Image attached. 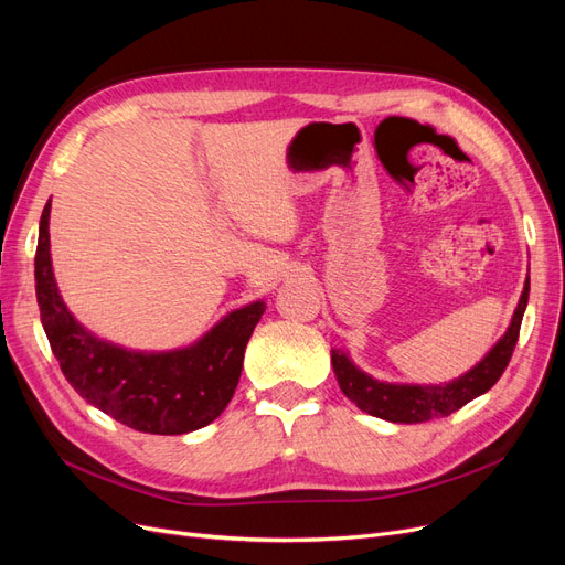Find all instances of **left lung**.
Listing matches in <instances>:
<instances>
[{"label":"left lung","mask_w":565,"mask_h":565,"mask_svg":"<svg viewBox=\"0 0 565 565\" xmlns=\"http://www.w3.org/2000/svg\"><path fill=\"white\" fill-rule=\"evenodd\" d=\"M527 292H530V280H525L516 313L511 318V324L504 332V337L490 349V353L481 363L471 367L467 374H461V377L448 384H429V386L388 384V382L372 380L370 374L358 370L349 361L347 353L332 351V367L337 374L339 388L344 391V396L361 407L363 413L386 422L419 424V422L452 415L455 409L465 407L469 401L481 396V393L492 388L494 382L502 377V372L511 361V353L516 349L523 311L527 306Z\"/></svg>","instance_id":"left-lung-1"}]
</instances>
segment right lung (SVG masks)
<instances>
[{
	"mask_svg": "<svg viewBox=\"0 0 565 565\" xmlns=\"http://www.w3.org/2000/svg\"><path fill=\"white\" fill-rule=\"evenodd\" d=\"M49 212L51 200L40 218L35 287L44 332L65 380L87 403L143 434L177 436L214 422L241 382L245 347L262 320L264 301L228 313L188 349L139 353L113 347L84 330L58 295Z\"/></svg>",
	"mask_w": 565,
	"mask_h": 565,
	"instance_id": "1",
	"label": "right lung"
}]
</instances>
